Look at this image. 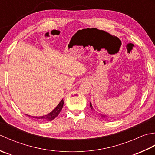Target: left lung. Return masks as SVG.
<instances>
[{
  "label": "left lung",
  "instance_id": "8db88e82",
  "mask_svg": "<svg viewBox=\"0 0 155 155\" xmlns=\"http://www.w3.org/2000/svg\"><path fill=\"white\" fill-rule=\"evenodd\" d=\"M90 108H91V110H94L93 109V107H92V106H91V102H90ZM100 115H101V117H102V118H106V116H105V115H102V114H100Z\"/></svg>",
  "mask_w": 155,
  "mask_h": 155
}]
</instances>
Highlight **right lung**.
Wrapping results in <instances>:
<instances>
[{
    "label": "right lung",
    "mask_w": 155,
    "mask_h": 155,
    "mask_svg": "<svg viewBox=\"0 0 155 155\" xmlns=\"http://www.w3.org/2000/svg\"><path fill=\"white\" fill-rule=\"evenodd\" d=\"M63 106H64V100H62L61 102L59 103L58 106H57L51 112L48 114L43 116H30L31 118H34L39 120H52L54 119L56 116H58V114L63 108Z\"/></svg>",
    "instance_id": "obj_1"
}]
</instances>
